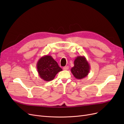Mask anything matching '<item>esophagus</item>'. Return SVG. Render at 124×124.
I'll return each mask as SVG.
<instances>
[{
  "mask_svg": "<svg viewBox=\"0 0 124 124\" xmlns=\"http://www.w3.org/2000/svg\"><path fill=\"white\" fill-rule=\"evenodd\" d=\"M68 69H69L68 66H65V67H63V69L64 70H68Z\"/></svg>",
  "mask_w": 124,
  "mask_h": 124,
  "instance_id": "obj_1",
  "label": "esophagus"
}]
</instances>
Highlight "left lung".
<instances>
[{
    "label": "left lung",
    "instance_id": "8db88e82",
    "mask_svg": "<svg viewBox=\"0 0 124 124\" xmlns=\"http://www.w3.org/2000/svg\"><path fill=\"white\" fill-rule=\"evenodd\" d=\"M74 66L71 69L74 77L82 79L87 76L89 72V65L83 56H78L74 62Z\"/></svg>",
    "mask_w": 124,
    "mask_h": 124
}]
</instances>
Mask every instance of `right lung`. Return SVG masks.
Segmentation results:
<instances>
[{"mask_svg": "<svg viewBox=\"0 0 124 124\" xmlns=\"http://www.w3.org/2000/svg\"><path fill=\"white\" fill-rule=\"evenodd\" d=\"M37 66L40 78L46 81L53 80L56 74L62 70L57 62L48 55L41 57Z\"/></svg>", "mask_w": 124, "mask_h": 124, "instance_id": "right-lung-1", "label": "right lung"}]
</instances>
